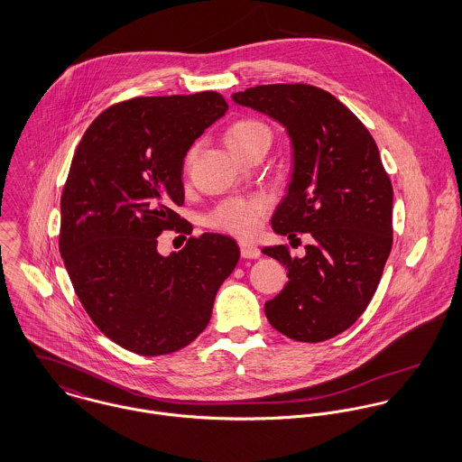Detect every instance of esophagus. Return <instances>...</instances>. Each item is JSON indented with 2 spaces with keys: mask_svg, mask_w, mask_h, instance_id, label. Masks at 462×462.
Masks as SVG:
<instances>
[{
  "mask_svg": "<svg viewBox=\"0 0 462 462\" xmlns=\"http://www.w3.org/2000/svg\"><path fill=\"white\" fill-rule=\"evenodd\" d=\"M239 248H241V255L243 259H259L261 257V250L252 245V243H239Z\"/></svg>",
  "mask_w": 462,
  "mask_h": 462,
  "instance_id": "34e87169",
  "label": "esophagus"
}]
</instances>
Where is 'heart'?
I'll return each instance as SVG.
<instances>
[{"label":"heart","instance_id":"1","mask_svg":"<svg viewBox=\"0 0 462 462\" xmlns=\"http://www.w3.org/2000/svg\"><path fill=\"white\" fill-rule=\"evenodd\" d=\"M270 137H272L270 128L264 123L255 119L236 121L225 134V141L234 153H241L246 148L263 141L270 144ZM192 155H194V150L189 153V159ZM266 212H268L266 198H261V196L230 198L219 203L210 212L208 225L239 237H250L261 226Z\"/></svg>","mask_w":462,"mask_h":462}]
</instances>
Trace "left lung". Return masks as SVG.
Wrapping results in <instances>:
<instances>
[{"mask_svg": "<svg viewBox=\"0 0 462 462\" xmlns=\"http://www.w3.org/2000/svg\"><path fill=\"white\" fill-rule=\"evenodd\" d=\"M232 99L287 130L292 175L272 226L314 239L301 259L283 245L263 250L289 278L266 301V318L294 341L330 339L366 310L393 246V185L378 148L359 117L319 88L257 86Z\"/></svg>", "mask_w": 462, "mask_h": 462, "instance_id": "8db88e82", "label": "left lung"}]
</instances>
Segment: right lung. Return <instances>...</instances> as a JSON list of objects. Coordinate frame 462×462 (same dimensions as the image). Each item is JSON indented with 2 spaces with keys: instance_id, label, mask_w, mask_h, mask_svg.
<instances>
[{
  "instance_id": "obj_1",
  "label": "right lung",
  "mask_w": 462,
  "mask_h": 462,
  "mask_svg": "<svg viewBox=\"0 0 462 462\" xmlns=\"http://www.w3.org/2000/svg\"><path fill=\"white\" fill-rule=\"evenodd\" d=\"M228 105L214 91L134 97L108 106L84 134L60 199L59 248L94 325L128 352L155 357L192 343L237 261L232 237H189L157 252L184 219L185 153Z\"/></svg>"
}]
</instances>
